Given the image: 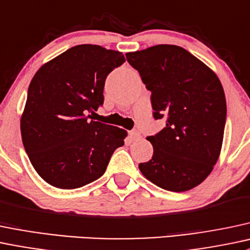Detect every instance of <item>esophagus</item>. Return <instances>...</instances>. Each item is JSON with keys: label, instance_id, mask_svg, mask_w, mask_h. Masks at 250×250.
<instances>
[{"label": "esophagus", "instance_id": "34e87169", "mask_svg": "<svg viewBox=\"0 0 250 250\" xmlns=\"http://www.w3.org/2000/svg\"><path fill=\"white\" fill-rule=\"evenodd\" d=\"M129 138L132 141H136L141 138V134L138 130H130L129 132Z\"/></svg>", "mask_w": 250, "mask_h": 250}]
</instances>
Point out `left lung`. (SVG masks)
Wrapping results in <instances>:
<instances>
[{"label": "left lung", "instance_id": "obj_1", "mask_svg": "<svg viewBox=\"0 0 250 250\" xmlns=\"http://www.w3.org/2000/svg\"><path fill=\"white\" fill-rule=\"evenodd\" d=\"M125 57L151 91L153 117H167L159 133L147 136L153 156L139 169L165 190L196 187L213 170L222 149L227 101L219 79L177 45L160 44Z\"/></svg>", "mask_w": 250, "mask_h": 250}]
</instances>
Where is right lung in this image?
<instances>
[{"instance_id":"right-lung-1","label":"right lung","mask_w":250,"mask_h":250,"mask_svg":"<svg viewBox=\"0 0 250 250\" xmlns=\"http://www.w3.org/2000/svg\"><path fill=\"white\" fill-rule=\"evenodd\" d=\"M122 52L83 44L42 65L28 86L21 138L30 162L49 185L83 187L106 170L127 132L90 120L104 102L105 79Z\"/></svg>"}]
</instances>
